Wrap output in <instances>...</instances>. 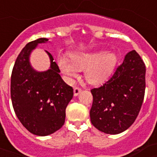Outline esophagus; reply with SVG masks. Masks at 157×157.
<instances>
[{"instance_id":"obj_1","label":"esophagus","mask_w":157,"mask_h":157,"mask_svg":"<svg viewBox=\"0 0 157 157\" xmlns=\"http://www.w3.org/2000/svg\"><path fill=\"white\" fill-rule=\"evenodd\" d=\"M81 92V89L79 88V87H76V88H74L73 93H74V96H77Z\"/></svg>"}]
</instances>
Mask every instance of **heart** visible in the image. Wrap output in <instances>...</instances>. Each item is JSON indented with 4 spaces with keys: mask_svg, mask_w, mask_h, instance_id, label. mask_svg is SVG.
I'll return each instance as SVG.
<instances>
[{
    "mask_svg": "<svg viewBox=\"0 0 157 157\" xmlns=\"http://www.w3.org/2000/svg\"><path fill=\"white\" fill-rule=\"evenodd\" d=\"M69 61L65 56L59 57L58 65L62 73L68 81L77 76L78 70H84L85 77L91 84H101L106 81L114 71L117 65V55L112 51L75 52Z\"/></svg>",
    "mask_w": 157,
    "mask_h": 157,
    "instance_id": "b5f03b06",
    "label": "heart"
}]
</instances>
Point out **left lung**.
<instances>
[{"mask_svg": "<svg viewBox=\"0 0 157 157\" xmlns=\"http://www.w3.org/2000/svg\"><path fill=\"white\" fill-rule=\"evenodd\" d=\"M145 74L144 61L132 50L109 81L91 90L93 104L90 115L96 129L105 134H117L130 127L144 102Z\"/></svg>", "mask_w": 157, "mask_h": 157, "instance_id": "obj_1", "label": "left lung"}]
</instances>
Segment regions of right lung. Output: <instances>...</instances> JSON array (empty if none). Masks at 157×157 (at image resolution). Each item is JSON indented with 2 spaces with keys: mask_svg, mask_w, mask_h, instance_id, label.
I'll return each instance as SVG.
<instances>
[{
  "mask_svg": "<svg viewBox=\"0 0 157 157\" xmlns=\"http://www.w3.org/2000/svg\"><path fill=\"white\" fill-rule=\"evenodd\" d=\"M46 38L28 43L18 54L11 75L10 95L16 116L32 134L47 136L65 122L66 107L73 97V89L59 75L60 70L50 53V68L38 71L30 63V55Z\"/></svg>",
  "mask_w": 157,
  "mask_h": 157,
  "instance_id": "1",
  "label": "right lung"
}]
</instances>
